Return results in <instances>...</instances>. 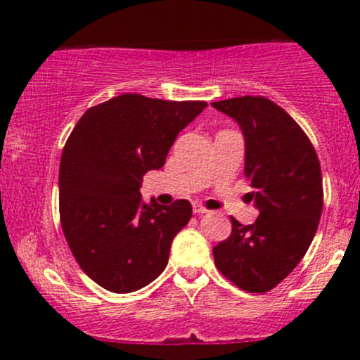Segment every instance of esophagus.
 <instances>
[{"label": "esophagus", "instance_id": "esophagus-1", "mask_svg": "<svg viewBox=\"0 0 360 360\" xmlns=\"http://www.w3.org/2000/svg\"><path fill=\"white\" fill-rule=\"evenodd\" d=\"M193 212H194V214H203V213H208V210H206L203 205L194 203V205H193Z\"/></svg>", "mask_w": 360, "mask_h": 360}]
</instances>
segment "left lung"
<instances>
[{
	"label": "left lung",
	"instance_id": "8db88e82",
	"mask_svg": "<svg viewBox=\"0 0 360 360\" xmlns=\"http://www.w3.org/2000/svg\"><path fill=\"white\" fill-rule=\"evenodd\" d=\"M240 125L245 171L259 217L242 225L232 217V233L213 247L218 271L235 286L266 292L300 264L315 237L323 184L320 160L301 127L264 96L212 103Z\"/></svg>",
	"mask_w": 360,
	"mask_h": 360
}]
</instances>
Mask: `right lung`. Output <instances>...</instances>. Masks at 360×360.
<instances>
[{"instance_id":"add662e5","label":"right lung","mask_w":360,"mask_h":360,"mask_svg":"<svg viewBox=\"0 0 360 360\" xmlns=\"http://www.w3.org/2000/svg\"><path fill=\"white\" fill-rule=\"evenodd\" d=\"M206 106L120 94L86 111L69 135L59 169L62 232L81 269L101 288L137 291L166 269L191 203L147 205L140 186Z\"/></svg>"}]
</instances>
